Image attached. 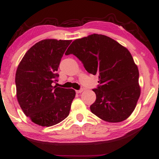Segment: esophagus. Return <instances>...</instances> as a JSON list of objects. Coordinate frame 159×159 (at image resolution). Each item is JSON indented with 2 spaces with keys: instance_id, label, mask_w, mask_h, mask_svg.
Wrapping results in <instances>:
<instances>
[{
  "instance_id": "obj_1",
  "label": "esophagus",
  "mask_w": 159,
  "mask_h": 159,
  "mask_svg": "<svg viewBox=\"0 0 159 159\" xmlns=\"http://www.w3.org/2000/svg\"><path fill=\"white\" fill-rule=\"evenodd\" d=\"M75 91H76V93H82V91H83V89H79V90H76Z\"/></svg>"
}]
</instances>
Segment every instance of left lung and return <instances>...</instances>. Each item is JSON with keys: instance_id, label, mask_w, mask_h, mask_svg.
Wrapping results in <instances>:
<instances>
[{"instance_id": "8db88e82", "label": "left lung", "mask_w": 159, "mask_h": 159, "mask_svg": "<svg viewBox=\"0 0 159 159\" xmlns=\"http://www.w3.org/2000/svg\"><path fill=\"white\" fill-rule=\"evenodd\" d=\"M71 54L88 72L98 75L91 112L112 123L129 117L140 95L138 68L129 50L106 35L93 34L72 42L65 54Z\"/></svg>"}]
</instances>
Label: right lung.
Wrapping results in <instances>:
<instances>
[{"label": "right lung", "instance_id": "right-lung-1", "mask_svg": "<svg viewBox=\"0 0 159 159\" xmlns=\"http://www.w3.org/2000/svg\"><path fill=\"white\" fill-rule=\"evenodd\" d=\"M72 40L47 39L28 50L15 75L16 97L21 110L31 121L52 126L68 116L75 91L53 87L59 76L57 71Z\"/></svg>", "mask_w": 159, "mask_h": 159}]
</instances>
